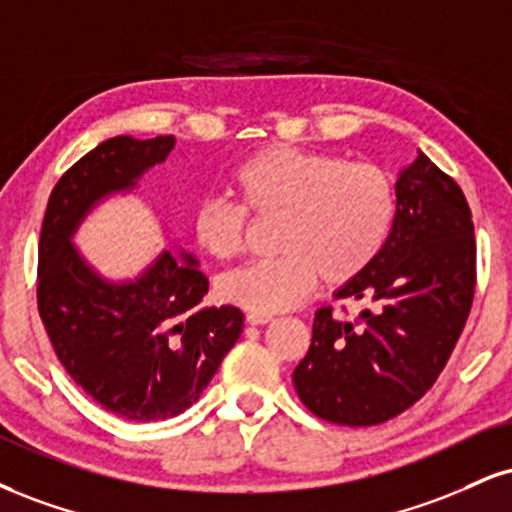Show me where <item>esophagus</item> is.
<instances>
[{
  "label": "esophagus",
  "mask_w": 512,
  "mask_h": 512,
  "mask_svg": "<svg viewBox=\"0 0 512 512\" xmlns=\"http://www.w3.org/2000/svg\"><path fill=\"white\" fill-rule=\"evenodd\" d=\"M272 315H262V312H248L245 315V322H248L250 326H260V324H269L272 322Z\"/></svg>",
  "instance_id": "obj_1"
}]
</instances>
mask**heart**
I'll return each instance as SVG.
<instances>
[{
	"mask_svg": "<svg viewBox=\"0 0 512 512\" xmlns=\"http://www.w3.org/2000/svg\"><path fill=\"white\" fill-rule=\"evenodd\" d=\"M238 205L205 197L190 214L195 245L214 260L243 250L248 214L279 217L267 260L224 274L219 293L248 312L288 310L303 303L322 276L329 286L353 281L384 250L396 221V186L372 162H348L331 152L269 145L231 174Z\"/></svg>",
	"mask_w": 512,
	"mask_h": 512,
	"instance_id": "obj_1",
	"label": "heart"
}]
</instances>
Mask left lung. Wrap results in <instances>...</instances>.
<instances>
[{"instance_id":"1","label":"left lung","mask_w":512,"mask_h":512,"mask_svg":"<svg viewBox=\"0 0 512 512\" xmlns=\"http://www.w3.org/2000/svg\"><path fill=\"white\" fill-rule=\"evenodd\" d=\"M396 200L381 255L336 291L374 307L353 322L317 310L312 346L293 372L305 408L326 422L372 427L408 410L439 379L470 315L477 243L463 190L417 152Z\"/></svg>"}]
</instances>
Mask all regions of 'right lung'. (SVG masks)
I'll use <instances>...</instances> for the list:
<instances>
[{
	"mask_svg": "<svg viewBox=\"0 0 512 512\" xmlns=\"http://www.w3.org/2000/svg\"><path fill=\"white\" fill-rule=\"evenodd\" d=\"M174 135H116L80 157L49 195L38 248V310L69 377L131 422L181 415L243 331L233 305L200 307L209 281L188 252L164 250L138 279H102L71 238L102 197L131 190Z\"/></svg>",
	"mask_w": 512,
	"mask_h": 512,
	"instance_id": "1",
	"label": "right lung"
}]
</instances>
